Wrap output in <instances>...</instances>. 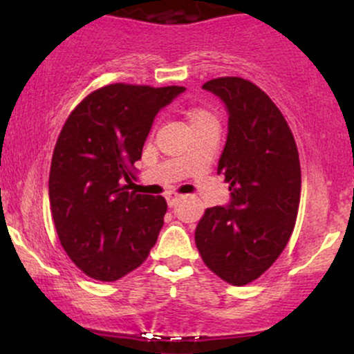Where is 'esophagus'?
Segmentation results:
<instances>
[{
	"mask_svg": "<svg viewBox=\"0 0 354 354\" xmlns=\"http://www.w3.org/2000/svg\"><path fill=\"white\" fill-rule=\"evenodd\" d=\"M181 198H183L181 194H178V193H168V194H166V201H168V206H169V208H171V206L176 205V203L180 201Z\"/></svg>",
	"mask_w": 354,
	"mask_h": 354,
	"instance_id": "obj_1",
	"label": "esophagus"
}]
</instances>
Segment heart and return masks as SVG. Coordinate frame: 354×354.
I'll return each instance as SVG.
<instances>
[{"mask_svg":"<svg viewBox=\"0 0 354 354\" xmlns=\"http://www.w3.org/2000/svg\"><path fill=\"white\" fill-rule=\"evenodd\" d=\"M186 115H188V120L191 124H196L200 123V121L211 120V118H213V115H211L209 111H206V109L203 108H189L188 111H186Z\"/></svg>","mask_w":354,"mask_h":354,"instance_id":"obj_1","label":"heart"}]
</instances>
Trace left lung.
Segmentation results:
<instances>
[{"mask_svg":"<svg viewBox=\"0 0 354 354\" xmlns=\"http://www.w3.org/2000/svg\"><path fill=\"white\" fill-rule=\"evenodd\" d=\"M228 109V138L218 174L230 183L228 206L208 208L194 231L205 265L234 286L259 278L293 233L301 168L293 133L265 91L238 76L203 84Z\"/></svg>","mask_w":354,"mask_h":354,"instance_id":"obj_1","label":"left lung"}]
</instances>
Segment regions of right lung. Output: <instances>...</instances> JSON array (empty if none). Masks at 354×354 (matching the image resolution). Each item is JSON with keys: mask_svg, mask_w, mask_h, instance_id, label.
Here are the masks:
<instances>
[{"mask_svg": "<svg viewBox=\"0 0 354 354\" xmlns=\"http://www.w3.org/2000/svg\"><path fill=\"white\" fill-rule=\"evenodd\" d=\"M183 91L108 84L89 93L61 129L50 169L51 214L61 246L89 278H123L156 243L168 205L129 186L154 116Z\"/></svg>", "mask_w": 354, "mask_h": 354, "instance_id": "obj_1", "label": "right lung"}]
</instances>
